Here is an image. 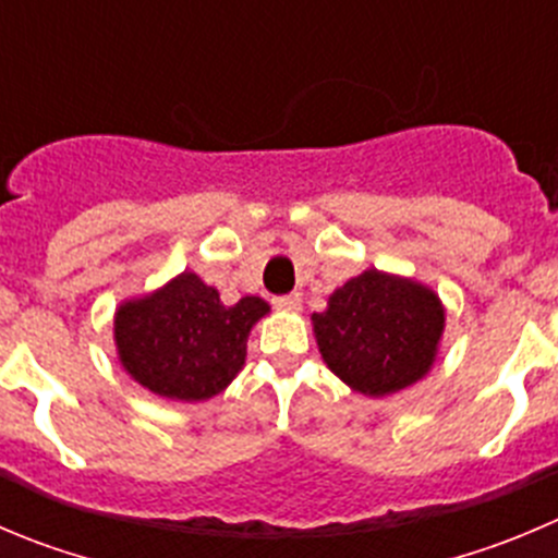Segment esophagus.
I'll return each mask as SVG.
<instances>
[{
  "label": "esophagus",
  "mask_w": 558,
  "mask_h": 558,
  "mask_svg": "<svg viewBox=\"0 0 558 558\" xmlns=\"http://www.w3.org/2000/svg\"><path fill=\"white\" fill-rule=\"evenodd\" d=\"M272 305L278 307V311H283V313H296V311H300V307H302V296H300V294L275 296Z\"/></svg>",
  "instance_id": "1"
}]
</instances>
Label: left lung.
Returning <instances> with one entry per match:
<instances>
[{
    "label": "left lung",
    "mask_w": 558,
    "mask_h": 558,
    "mask_svg": "<svg viewBox=\"0 0 558 558\" xmlns=\"http://www.w3.org/2000/svg\"><path fill=\"white\" fill-rule=\"evenodd\" d=\"M311 322L329 371L365 398H387L428 376L447 313L430 286L365 269L335 289Z\"/></svg>",
    "instance_id": "left-lung-1"
}]
</instances>
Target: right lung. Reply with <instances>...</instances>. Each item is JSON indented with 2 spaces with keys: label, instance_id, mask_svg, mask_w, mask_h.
Segmentation results:
<instances>
[{
  "label": "right lung",
  "instance_id": "obj_1",
  "mask_svg": "<svg viewBox=\"0 0 558 558\" xmlns=\"http://www.w3.org/2000/svg\"><path fill=\"white\" fill-rule=\"evenodd\" d=\"M269 313L262 296L223 305L215 286L185 269L160 289L119 302V365L153 395L198 403L223 392L245 367L247 335Z\"/></svg>",
  "mask_w": 558,
  "mask_h": 558
}]
</instances>
